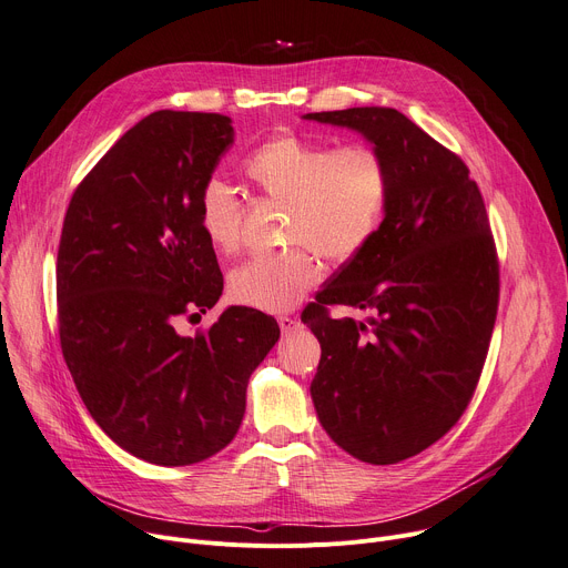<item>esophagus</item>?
<instances>
[{"instance_id":"1","label":"esophagus","mask_w":568,"mask_h":568,"mask_svg":"<svg viewBox=\"0 0 568 568\" xmlns=\"http://www.w3.org/2000/svg\"><path fill=\"white\" fill-rule=\"evenodd\" d=\"M277 321H280V331H282V335H291L293 331H298V328H301V321L295 318V316H280Z\"/></svg>"}]
</instances>
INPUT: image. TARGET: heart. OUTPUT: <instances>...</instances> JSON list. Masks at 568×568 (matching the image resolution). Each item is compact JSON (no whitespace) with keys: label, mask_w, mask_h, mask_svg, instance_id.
I'll list each match as a JSON object with an SVG mask.
<instances>
[{"label":"heart","mask_w":568,"mask_h":568,"mask_svg":"<svg viewBox=\"0 0 568 568\" xmlns=\"http://www.w3.org/2000/svg\"><path fill=\"white\" fill-rule=\"evenodd\" d=\"M242 171L265 199L286 207L284 242H295L233 270L229 291L242 305L263 312L295 307L323 275L314 248L351 261L382 229L390 182L384 156L369 145L331 150L284 133L261 143ZM199 226L217 252L240 247V201L226 182L212 178L203 184Z\"/></svg>","instance_id":"heart-1"}]
</instances>
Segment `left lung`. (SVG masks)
I'll list each match as a JSON object with an SVG mask.
<instances>
[{
    "mask_svg": "<svg viewBox=\"0 0 568 568\" xmlns=\"http://www.w3.org/2000/svg\"><path fill=\"white\" fill-rule=\"evenodd\" d=\"M303 120L361 133L388 169L379 233L339 265L303 323L321 344L310 393L323 429L363 463L395 465L442 439L476 390L499 301L488 214L465 161L395 108ZM328 304L371 316L333 320Z\"/></svg>",
    "mask_w": 568,
    "mask_h": 568,
    "instance_id": "left-lung-1",
    "label": "left lung"
}]
</instances>
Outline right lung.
Here are the masks:
<instances>
[{
	"label": "right lung",
	"mask_w": 568,
	"mask_h": 568,
	"mask_svg": "<svg viewBox=\"0 0 568 568\" xmlns=\"http://www.w3.org/2000/svg\"><path fill=\"white\" fill-rule=\"evenodd\" d=\"M231 118L156 111L71 196L58 252L60 342L97 425L161 467L207 460L237 435L252 372L280 339L273 316L231 305L199 196L233 143Z\"/></svg>",
	"instance_id": "right-lung-1"
}]
</instances>
